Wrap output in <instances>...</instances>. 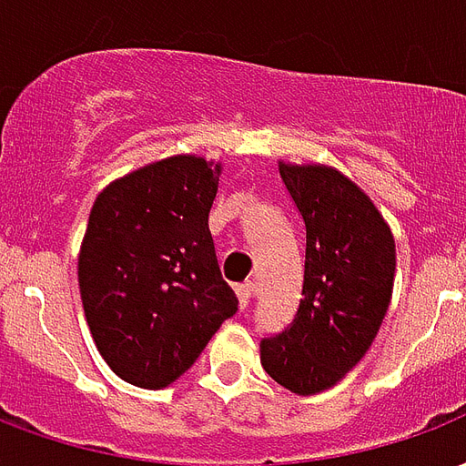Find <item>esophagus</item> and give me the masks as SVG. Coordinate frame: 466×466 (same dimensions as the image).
<instances>
[{
	"label": "esophagus",
	"instance_id": "obj_1",
	"mask_svg": "<svg viewBox=\"0 0 466 466\" xmlns=\"http://www.w3.org/2000/svg\"><path fill=\"white\" fill-rule=\"evenodd\" d=\"M234 291H237L239 306H242V309H247L251 299H254V284H251V281H244V284L234 286Z\"/></svg>",
	"mask_w": 466,
	"mask_h": 466
}]
</instances>
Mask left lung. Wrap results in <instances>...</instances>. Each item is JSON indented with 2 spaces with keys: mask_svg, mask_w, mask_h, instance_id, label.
Segmentation results:
<instances>
[{
  "mask_svg": "<svg viewBox=\"0 0 466 466\" xmlns=\"http://www.w3.org/2000/svg\"><path fill=\"white\" fill-rule=\"evenodd\" d=\"M306 227L301 301L294 320L261 339V365L279 385L311 395L365 356L390 306L395 242L358 185L320 165H281Z\"/></svg>",
  "mask_w": 466,
  "mask_h": 466,
  "instance_id": "1",
  "label": "left lung"
}]
</instances>
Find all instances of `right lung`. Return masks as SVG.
Here are the masks:
<instances>
[{
  "mask_svg": "<svg viewBox=\"0 0 466 466\" xmlns=\"http://www.w3.org/2000/svg\"><path fill=\"white\" fill-rule=\"evenodd\" d=\"M217 172L177 155L93 202L78 257L86 320L110 370L140 388L180 378L237 313L209 232Z\"/></svg>",
  "mask_w": 466,
  "mask_h": 466,
  "instance_id": "obj_1",
  "label": "right lung"
}]
</instances>
